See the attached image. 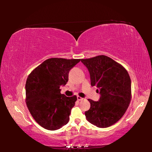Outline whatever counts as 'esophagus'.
Returning a JSON list of instances; mask_svg holds the SVG:
<instances>
[{
  "label": "esophagus",
  "mask_w": 152,
  "mask_h": 152,
  "mask_svg": "<svg viewBox=\"0 0 152 152\" xmlns=\"http://www.w3.org/2000/svg\"><path fill=\"white\" fill-rule=\"evenodd\" d=\"M77 99H78V101H82L84 99L83 98H82L81 96H77Z\"/></svg>",
  "instance_id": "esophagus-1"
}]
</instances>
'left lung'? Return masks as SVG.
<instances>
[{
  "instance_id": "8db88e82",
  "label": "left lung",
  "mask_w": 152,
  "mask_h": 152,
  "mask_svg": "<svg viewBox=\"0 0 152 152\" xmlns=\"http://www.w3.org/2000/svg\"><path fill=\"white\" fill-rule=\"evenodd\" d=\"M81 61L89 71L91 86H96L101 94L99 101L88 100L91 108L85 112L86 119L98 127H110L123 116L132 100L128 72L121 64L104 55L81 59Z\"/></svg>"
}]
</instances>
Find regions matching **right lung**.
Segmentation results:
<instances>
[{
  "label": "right lung",
  "instance_id": "right-lung-1",
  "mask_svg": "<svg viewBox=\"0 0 152 152\" xmlns=\"http://www.w3.org/2000/svg\"><path fill=\"white\" fill-rule=\"evenodd\" d=\"M80 61L48 59L28 76L25 84L27 108L35 121L46 129H59L69 121L77 97L66 96L60 88L66 84L69 72Z\"/></svg>",
  "mask_w": 152,
  "mask_h": 152
}]
</instances>
